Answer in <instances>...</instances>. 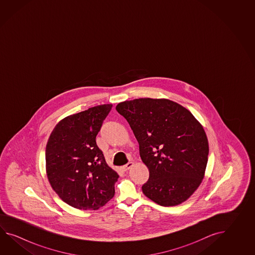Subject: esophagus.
I'll return each mask as SVG.
<instances>
[{
    "instance_id": "34e87169",
    "label": "esophagus",
    "mask_w": 255,
    "mask_h": 255,
    "mask_svg": "<svg viewBox=\"0 0 255 255\" xmlns=\"http://www.w3.org/2000/svg\"><path fill=\"white\" fill-rule=\"evenodd\" d=\"M133 164H134L133 162H128V164L124 165V166L121 168V169H122L123 171H127V170H128V169L133 166Z\"/></svg>"
}]
</instances>
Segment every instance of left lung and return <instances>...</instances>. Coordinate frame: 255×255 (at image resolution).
<instances>
[{"label":"left lung","instance_id":"left-lung-1","mask_svg":"<svg viewBox=\"0 0 255 255\" xmlns=\"http://www.w3.org/2000/svg\"><path fill=\"white\" fill-rule=\"evenodd\" d=\"M116 109L133 130L149 170L143 193L160 206L187 201L201 184L208 162L202 126L188 109L168 99L138 98Z\"/></svg>","mask_w":255,"mask_h":255}]
</instances>
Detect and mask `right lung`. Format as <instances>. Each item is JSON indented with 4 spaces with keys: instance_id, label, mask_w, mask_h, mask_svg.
Segmentation results:
<instances>
[{
    "instance_id": "1",
    "label": "right lung",
    "mask_w": 255,
    "mask_h": 255,
    "mask_svg": "<svg viewBox=\"0 0 255 255\" xmlns=\"http://www.w3.org/2000/svg\"><path fill=\"white\" fill-rule=\"evenodd\" d=\"M112 105L71 115L54 127L45 149L46 174L57 195L79 210H98L115 195L119 174L106 162L96 136Z\"/></svg>"
}]
</instances>
